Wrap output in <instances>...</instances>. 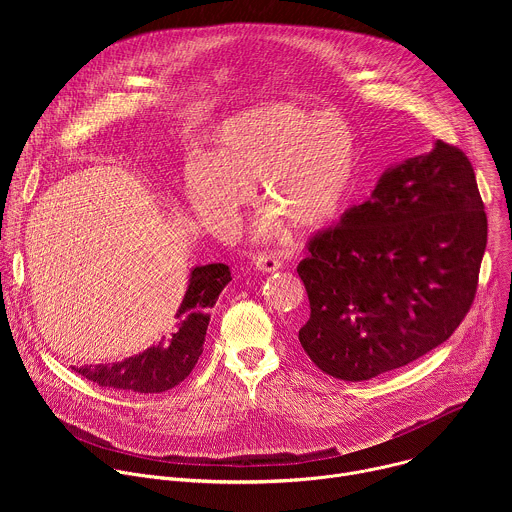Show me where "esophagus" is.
I'll return each instance as SVG.
<instances>
[{
  "instance_id": "1",
  "label": "esophagus",
  "mask_w": 512,
  "mask_h": 512,
  "mask_svg": "<svg viewBox=\"0 0 512 512\" xmlns=\"http://www.w3.org/2000/svg\"><path fill=\"white\" fill-rule=\"evenodd\" d=\"M281 261H279V257L275 255V253H259V255H255V267L259 269V271H265V273H271V271H277V269H281Z\"/></svg>"
}]
</instances>
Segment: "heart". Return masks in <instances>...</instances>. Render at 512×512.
<instances>
[{"label":"heart","instance_id":"b5f03b06","mask_svg":"<svg viewBox=\"0 0 512 512\" xmlns=\"http://www.w3.org/2000/svg\"><path fill=\"white\" fill-rule=\"evenodd\" d=\"M356 172L354 135L340 115L269 103L221 125L206 162L186 172V196L206 221L229 223L259 184L267 210L312 233L342 210Z\"/></svg>","mask_w":512,"mask_h":512}]
</instances>
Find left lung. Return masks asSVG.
Returning <instances> with one entry per match:
<instances>
[{
    "label": "left lung",
    "mask_w": 512,
    "mask_h": 512,
    "mask_svg": "<svg viewBox=\"0 0 512 512\" xmlns=\"http://www.w3.org/2000/svg\"><path fill=\"white\" fill-rule=\"evenodd\" d=\"M488 221L468 156L435 141L308 241L300 342L320 371L369 381L446 342L470 312Z\"/></svg>",
    "instance_id": "obj_1"
}]
</instances>
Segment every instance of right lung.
<instances>
[{"label":"right lung","mask_w":512,"mask_h":512,"mask_svg":"<svg viewBox=\"0 0 512 512\" xmlns=\"http://www.w3.org/2000/svg\"><path fill=\"white\" fill-rule=\"evenodd\" d=\"M229 281L231 271L225 263L196 267L170 332L158 344L121 362L79 367L75 371L99 387L133 393H162L180 385L202 354L210 322L208 310Z\"/></svg>","instance_id":"1"}]
</instances>
